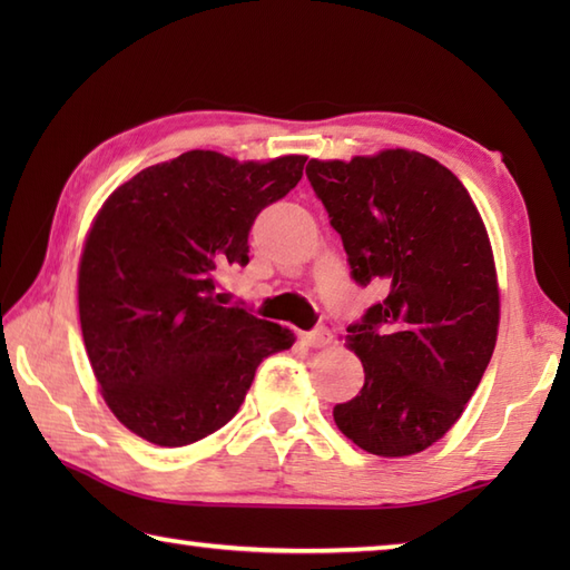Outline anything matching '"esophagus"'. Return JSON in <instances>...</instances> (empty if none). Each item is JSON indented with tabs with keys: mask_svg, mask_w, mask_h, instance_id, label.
Wrapping results in <instances>:
<instances>
[{
	"mask_svg": "<svg viewBox=\"0 0 570 570\" xmlns=\"http://www.w3.org/2000/svg\"><path fill=\"white\" fill-rule=\"evenodd\" d=\"M301 343L308 347H328L333 343V333L325 328V325H318L308 333H301Z\"/></svg>",
	"mask_w": 570,
	"mask_h": 570,
	"instance_id": "34e87169",
	"label": "esophagus"
}]
</instances>
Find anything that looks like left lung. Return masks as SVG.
<instances>
[{
    "label": "left lung",
    "mask_w": 570,
    "mask_h": 570,
    "mask_svg": "<svg viewBox=\"0 0 570 570\" xmlns=\"http://www.w3.org/2000/svg\"><path fill=\"white\" fill-rule=\"evenodd\" d=\"M306 176L328 210L360 286L386 298L347 325L365 384L333 419L362 451H426L463 414L500 325V288L485 223L465 186L419 151L353 161L311 159Z\"/></svg>",
    "instance_id": "8db88e82"
}]
</instances>
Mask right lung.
Masks as SVG:
<instances>
[{"mask_svg":"<svg viewBox=\"0 0 570 570\" xmlns=\"http://www.w3.org/2000/svg\"><path fill=\"white\" fill-rule=\"evenodd\" d=\"M304 164L193 149L129 178L95 217L78 269L82 341L107 406L139 439L178 448L223 429L259 362L294 345L288 328L220 306L215 278L247 266L254 217Z\"/></svg>","mask_w":570,"mask_h":570,"instance_id":"right-lung-1","label":"right lung"}]
</instances>
